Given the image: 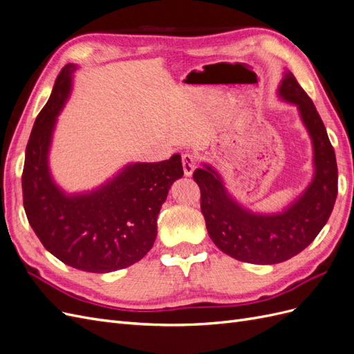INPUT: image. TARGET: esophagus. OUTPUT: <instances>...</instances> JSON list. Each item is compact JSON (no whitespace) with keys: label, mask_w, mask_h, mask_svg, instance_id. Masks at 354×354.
Segmentation results:
<instances>
[{"label":"esophagus","mask_w":354,"mask_h":354,"mask_svg":"<svg viewBox=\"0 0 354 354\" xmlns=\"http://www.w3.org/2000/svg\"><path fill=\"white\" fill-rule=\"evenodd\" d=\"M196 168V158L190 153L183 155V171H185V176L190 177L194 174V171Z\"/></svg>","instance_id":"esophagus-1"}]
</instances>
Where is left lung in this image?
<instances>
[{"mask_svg": "<svg viewBox=\"0 0 354 354\" xmlns=\"http://www.w3.org/2000/svg\"><path fill=\"white\" fill-rule=\"evenodd\" d=\"M279 100L297 108L313 149V177L281 211L259 212L234 198L208 162L196 168L201 211L212 242L224 254L251 264L282 263L301 252L324 229L335 205L338 169L334 147L313 102L285 69L277 85Z\"/></svg>", "mask_w": 354, "mask_h": 354, "instance_id": "1", "label": "left lung"}]
</instances>
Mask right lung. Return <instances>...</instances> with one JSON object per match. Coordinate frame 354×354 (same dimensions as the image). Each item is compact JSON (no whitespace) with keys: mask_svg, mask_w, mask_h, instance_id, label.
I'll return each instance as SVG.
<instances>
[{"mask_svg":"<svg viewBox=\"0 0 354 354\" xmlns=\"http://www.w3.org/2000/svg\"><path fill=\"white\" fill-rule=\"evenodd\" d=\"M62 69L37 116L25 153L24 207L44 248L65 264L109 273L140 261L156 239V218L176 180L181 156L162 162H130L97 187L69 194L53 178L50 151L57 116L71 97L73 72Z\"/></svg>","mask_w":354,"mask_h":354,"instance_id":"add662e5","label":"right lung"}]
</instances>
